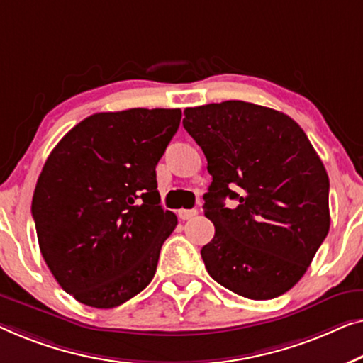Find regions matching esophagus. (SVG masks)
<instances>
[{
  "label": "esophagus",
  "mask_w": 363,
  "mask_h": 363,
  "mask_svg": "<svg viewBox=\"0 0 363 363\" xmlns=\"http://www.w3.org/2000/svg\"><path fill=\"white\" fill-rule=\"evenodd\" d=\"M177 216H179L181 220H189V218L197 216V211L196 208H181V211L177 212Z\"/></svg>",
  "instance_id": "obj_1"
}]
</instances>
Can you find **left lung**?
<instances>
[{"label": "left lung", "mask_w": 363, "mask_h": 363, "mask_svg": "<svg viewBox=\"0 0 363 363\" xmlns=\"http://www.w3.org/2000/svg\"><path fill=\"white\" fill-rule=\"evenodd\" d=\"M184 115L212 176L203 212L216 235L201 250L208 274L243 298H278L303 278L328 237L323 161L294 120L267 106L228 100ZM227 196L237 208L225 207Z\"/></svg>", "instance_id": "1"}]
</instances>
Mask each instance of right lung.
Here are the masks:
<instances>
[{"mask_svg": "<svg viewBox=\"0 0 363 363\" xmlns=\"http://www.w3.org/2000/svg\"><path fill=\"white\" fill-rule=\"evenodd\" d=\"M179 108L95 113L57 143L33 196L39 248L79 303L110 309L151 283L177 217L164 211L156 164Z\"/></svg>", "mask_w": 363, "mask_h": 363, "instance_id": "1", "label": "right lung"}]
</instances>
